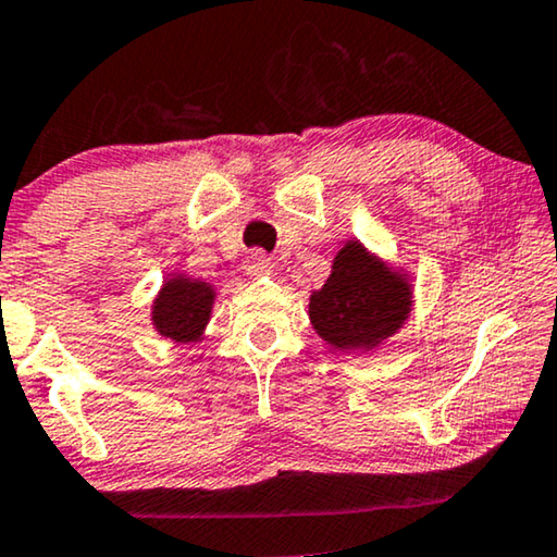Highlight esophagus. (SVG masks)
Segmentation results:
<instances>
[{
    "label": "esophagus",
    "mask_w": 557,
    "mask_h": 557,
    "mask_svg": "<svg viewBox=\"0 0 557 557\" xmlns=\"http://www.w3.org/2000/svg\"><path fill=\"white\" fill-rule=\"evenodd\" d=\"M245 270H247V275H255L257 277V275H268V272L275 270V264H272V260L262 252V249H257V252H252V255L247 257Z\"/></svg>",
    "instance_id": "34e87169"
}]
</instances>
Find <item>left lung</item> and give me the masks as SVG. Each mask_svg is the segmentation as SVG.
<instances>
[{
	"mask_svg": "<svg viewBox=\"0 0 557 557\" xmlns=\"http://www.w3.org/2000/svg\"><path fill=\"white\" fill-rule=\"evenodd\" d=\"M308 312L315 333L333 348L373 350L409 318V277L350 239L335 255L325 285L310 295Z\"/></svg>",
	"mask_w": 557,
	"mask_h": 557,
	"instance_id": "8db88e82",
	"label": "left lung"
}]
</instances>
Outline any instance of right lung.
<instances>
[{
    "mask_svg": "<svg viewBox=\"0 0 557 557\" xmlns=\"http://www.w3.org/2000/svg\"><path fill=\"white\" fill-rule=\"evenodd\" d=\"M214 297L216 293L209 282L186 275L169 277L153 300V327L174 343H197L211 318Z\"/></svg>",
    "mask_w": 557,
    "mask_h": 557,
    "instance_id": "obj_1",
    "label": "right lung"
}]
</instances>
